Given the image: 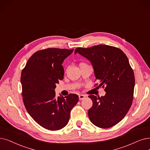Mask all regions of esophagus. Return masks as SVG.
Listing matches in <instances>:
<instances>
[{
    "label": "esophagus",
    "instance_id": "34e87169",
    "mask_svg": "<svg viewBox=\"0 0 150 150\" xmlns=\"http://www.w3.org/2000/svg\"><path fill=\"white\" fill-rule=\"evenodd\" d=\"M86 97V96H84V95H83V94H81V95H79V100H82V99H84Z\"/></svg>",
    "mask_w": 150,
    "mask_h": 150
}]
</instances>
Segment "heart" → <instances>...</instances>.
<instances>
[{"label":"heart","mask_w":150,"mask_h":150,"mask_svg":"<svg viewBox=\"0 0 150 150\" xmlns=\"http://www.w3.org/2000/svg\"><path fill=\"white\" fill-rule=\"evenodd\" d=\"M85 64V63H83V62H82V63H81L80 65H81V64Z\"/></svg>","instance_id":"b5f03b06"}]
</instances>
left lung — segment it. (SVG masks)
<instances>
[{"mask_svg": "<svg viewBox=\"0 0 150 150\" xmlns=\"http://www.w3.org/2000/svg\"><path fill=\"white\" fill-rule=\"evenodd\" d=\"M76 53L91 62L99 86L105 87L104 96H88L93 101L88 110L90 121L103 129L116 125L125 118L133 99L135 77L127 57L120 49L105 45L78 48Z\"/></svg>", "mask_w": 150, "mask_h": 150, "instance_id": "1", "label": "left lung"}]
</instances>
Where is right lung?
I'll return each mask as SVG.
<instances>
[{
	"label": "right lung",
	"mask_w": 150,
	"mask_h": 150,
	"mask_svg": "<svg viewBox=\"0 0 150 150\" xmlns=\"http://www.w3.org/2000/svg\"><path fill=\"white\" fill-rule=\"evenodd\" d=\"M72 50L48 48L38 51L28 61L21 72L22 96L25 108L43 127L57 131L66 126L79 96L70 94L56 97V84L64 79V60Z\"/></svg>",
	"instance_id": "right-lung-1"
}]
</instances>
